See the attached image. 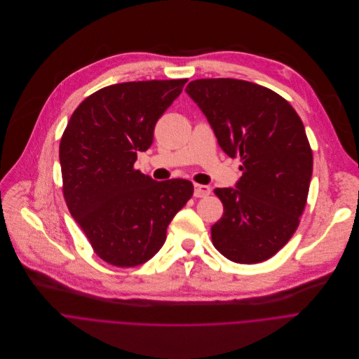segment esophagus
Wrapping results in <instances>:
<instances>
[{
	"label": "esophagus",
	"mask_w": 359,
	"mask_h": 359,
	"mask_svg": "<svg viewBox=\"0 0 359 359\" xmlns=\"http://www.w3.org/2000/svg\"><path fill=\"white\" fill-rule=\"evenodd\" d=\"M209 194H210V187L201 185V184L194 185V196L195 198H203V196H208Z\"/></svg>",
	"instance_id": "1"
}]
</instances>
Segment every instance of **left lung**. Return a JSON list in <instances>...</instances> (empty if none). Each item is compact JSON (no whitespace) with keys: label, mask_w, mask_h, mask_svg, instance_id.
<instances>
[{"label":"left lung","mask_w":359,"mask_h":359,"mask_svg":"<svg viewBox=\"0 0 359 359\" xmlns=\"http://www.w3.org/2000/svg\"><path fill=\"white\" fill-rule=\"evenodd\" d=\"M185 92L208 118L221 149L241 157L235 188H217L222 218L212 242L226 259L253 264L274 256L304 210L313 151L304 124L276 92L238 79H198Z\"/></svg>","instance_id":"8db88e82"}]
</instances>
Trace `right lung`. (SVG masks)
<instances>
[{
    "label": "right lung",
    "instance_id": "obj_1",
    "mask_svg": "<svg viewBox=\"0 0 359 359\" xmlns=\"http://www.w3.org/2000/svg\"><path fill=\"white\" fill-rule=\"evenodd\" d=\"M187 79L103 88L72 114L59 146L63 196L95 253L117 267L150 260L164 245L192 182H157L134 170L153 144L154 127Z\"/></svg>",
    "mask_w": 359,
    "mask_h": 359
}]
</instances>
